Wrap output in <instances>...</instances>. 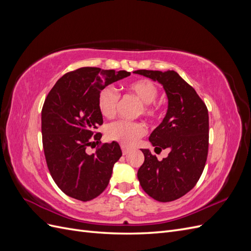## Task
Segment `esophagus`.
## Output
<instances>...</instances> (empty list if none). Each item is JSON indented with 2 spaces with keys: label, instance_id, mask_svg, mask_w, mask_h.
I'll list each match as a JSON object with an SVG mask.
<instances>
[{
  "label": "esophagus",
  "instance_id": "obj_1",
  "mask_svg": "<svg viewBox=\"0 0 251 251\" xmlns=\"http://www.w3.org/2000/svg\"><path fill=\"white\" fill-rule=\"evenodd\" d=\"M121 151H123V154L124 155H127L128 154V151H130V150H128L127 148H126V147H121Z\"/></svg>",
  "mask_w": 251,
  "mask_h": 251
}]
</instances>
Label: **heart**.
<instances>
[{
  "mask_svg": "<svg viewBox=\"0 0 251 251\" xmlns=\"http://www.w3.org/2000/svg\"><path fill=\"white\" fill-rule=\"evenodd\" d=\"M131 92L141 101L140 112L143 115L154 118L158 116L159 107L154 100L158 95V88L149 79H137L126 85ZM118 95L112 88L102 89L97 97V107L105 118H112L116 113ZM147 133V127L141 123L117 121L105 128V136L111 141H116L124 147H132Z\"/></svg>",
  "mask_w": 251,
  "mask_h": 251,
  "instance_id": "obj_1",
  "label": "heart"
}]
</instances>
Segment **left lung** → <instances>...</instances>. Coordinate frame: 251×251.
<instances>
[{
  "mask_svg": "<svg viewBox=\"0 0 251 251\" xmlns=\"http://www.w3.org/2000/svg\"><path fill=\"white\" fill-rule=\"evenodd\" d=\"M163 87L168 111L149 140L155 151L169 150L159 161L149 149H141L144 162L138 170L140 185L151 198L171 202L181 198L201 177L208 151V111L195 89L175 71L137 70Z\"/></svg>",
  "mask_w": 251,
  "mask_h": 251,
  "instance_id": "left-lung-1",
  "label": "left lung"
}]
</instances>
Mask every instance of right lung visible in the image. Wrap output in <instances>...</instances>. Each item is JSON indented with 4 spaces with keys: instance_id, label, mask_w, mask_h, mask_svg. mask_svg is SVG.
Here are the masks:
<instances>
[{
    "instance_id": "add662e5",
    "label": "right lung",
    "mask_w": 251,
    "mask_h": 251,
    "mask_svg": "<svg viewBox=\"0 0 251 251\" xmlns=\"http://www.w3.org/2000/svg\"><path fill=\"white\" fill-rule=\"evenodd\" d=\"M125 70L83 67L60 77L51 89L42 110L45 157L60 191L79 201H90L108 186L113 166L123 155L116 141L104 143L88 154L94 130L102 125L97 107L100 91L130 76ZM101 134L94 135L100 143Z\"/></svg>"
}]
</instances>
